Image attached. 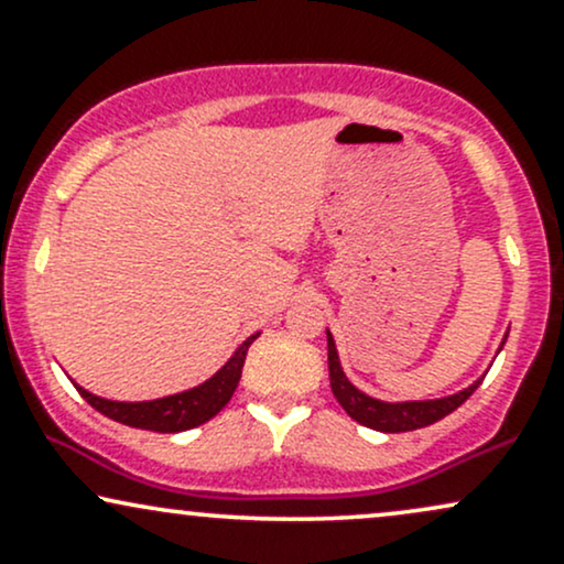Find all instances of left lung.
Here are the masks:
<instances>
[{"label":"left lung","mask_w":564,"mask_h":564,"mask_svg":"<svg viewBox=\"0 0 564 564\" xmlns=\"http://www.w3.org/2000/svg\"><path fill=\"white\" fill-rule=\"evenodd\" d=\"M328 379H332L334 398L339 400V405L345 408L349 416L358 424L371 426V430L379 432H411L435 424L443 416L456 411L464 400H469L471 392H475L482 381H475L467 390L451 394V398L422 400V403H381V400L368 398V394L355 390V387L349 384L345 373H341L339 358H336V345L332 334H328Z\"/></svg>","instance_id":"8db88e82"}]
</instances>
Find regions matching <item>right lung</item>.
Returning a JSON list of instances; mask_svg holds the SVG:
<instances>
[{
  "label": "right lung",
  "mask_w": 564,
  "mask_h": 564,
  "mask_svg": "<svg viewBox=\"0 0 564 564\" xmlns=\"http://www.w3.org/2000/svg\"><path fill=\"white\" fill-rule=\"evenodd\" d=\"M257 339L249 336L241 347L236 349V355L225 364L209 381L196 387V390H187L172 398L161 400H148V403H116V400H102L97 394L76 387L84 400L100 411L102 416L113 419V422L134 426V430H151V432H185L193 426L209 422L215 419L228 400L236 392L238 381H241V368L249 352V345Z\"/></svg>",
  "instance_id": "obj_1"
}]
</instances>
